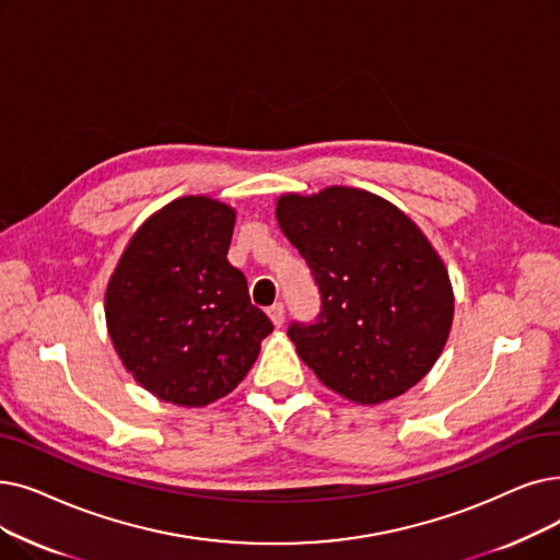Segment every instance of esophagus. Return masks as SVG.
Listing matches in <instances>:
<instances>
[{
    "mask_svg": "<svg viewBox=\"0 0 560 560\" xmlns=\"http://www.w3.org/2000/svg\"><path fill=\"white\" fill-rule=\"evenodd\" d=\"M267 315H270V320L275 323V327H281L283 325V315H285V308L281 302L272 304L270 308H267Z\"/></svg>",
    "mask_w": 560,
    "mask_h": 560,
    "instance_id": "34e87169",
    "label": "esophagus"
}]
</instances>
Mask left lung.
I'll use <instances>...</instances> for the list:
<instances>
[{"mask_svg":"<svg viewBox=\"0 0 560 560\" xmlns=\"http://www.w3.org/2000/svg\"><path fill=\"white\" fill-rule=\"evenodd\" d=\"M277 220L320 293L315 320L288 325L306 366L361 405L400 396L423 380L451 331L453 290L417 224L354 187L285 194Z\"/></svg>","mask_w":560,"mask_h":560,"instance_id":"8db88e82","label":"left lung"}]
</instances>
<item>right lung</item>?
I'll return each instance as SVG.
<instances>
[{"mask_svg": "<svg viewBox=\"0 0 560 560\" xmlns=\"http://www.w3.org/2000/svg\"><path fill=\"white\" fill-rule=\"evenodd\" d=\"M233 222L220 201L176 199L137 231L107 285L112 343L160 400L203 407L226 396L272 331L226 258Z\"/></svg>", "mask_w": 560, "mask_h": 560, "instance_id": "right-lung-1", "label": "right lung"}]
</instances>
